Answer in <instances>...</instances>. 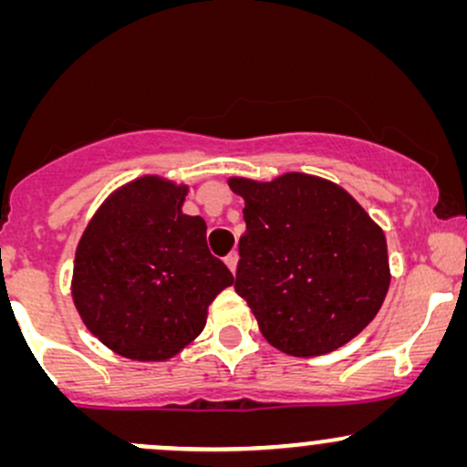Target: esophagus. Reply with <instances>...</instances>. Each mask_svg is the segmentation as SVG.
Returning <instances> with one entry per match:
<instances>
[{
	"label": "esophagus",
	"instance_id": "34e87169",
	"mask_svg": "<svg viewBox=\"0 0 467 467\" xmlns=\"http://www.w3.org/2000/svg\"><path fill=\"white\" fill-rule=\"evenodd\" d=\"M237 261H239V254H237V252H230V254L226 256V265L230 267V272H233V275H234V270H237Z\"/></svg>",
	"mask_w": 467,
	"mask_h": 467
}]
</instances>
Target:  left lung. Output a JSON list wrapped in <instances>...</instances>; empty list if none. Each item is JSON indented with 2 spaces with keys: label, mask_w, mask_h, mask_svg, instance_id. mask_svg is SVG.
Here are the masks:
<instances>
[{
  "label": "left lung",
  "mask_w": 467,
  "mask_h": 467,
  "mask_svg": "<svg viewBox=\"0 0 467 467\" xmlns=\"http://www.w3.org/2000/svg\"><path fill=\"white\" fill-rule=\"evenodd\" d=\"M245 200L234 292L287 356H323L375 318L390 272L382 228L345 189L305 173L230 178Z\"/></svg>",
  "instance_id": "obj_1"
}]
</instances>
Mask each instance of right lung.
I'll return each mask as SVG.
<instances>
[{
	"instance_id": "right-lung-1",
	"label": "right lung",
	"mask_w": 467,
	"mask_h": 467,
	"mask_svg": "<svg viewBox=\"0 0 467 467\" xmlns=\"http://www.w3.org/2000/svg\"><path fill=\"white\" fill-rule=\"evenodd\" d=\"M189 186L147 175L118 189L78 241L72 296L88 329L130 360L173 358L206 325L234 276L182 213Z\"/></svg>"
}]
</instances>
